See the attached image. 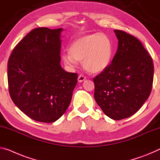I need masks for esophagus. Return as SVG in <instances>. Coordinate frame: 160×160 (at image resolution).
Listing matches in <instances>:
<instances>
[{
	"mask_svg": "<svg viewBox=\"0 0 160 160\" xmlns=\"http://www.w3.org/2000/svg\"><path fill=\"white\" fill-rule=\"evenodd\" d=\"M78 82H82L85 80H86V77H85V75H80L79 76H78Z\"/></svg>",
	"mask_w": 160,
	"mask_h": 160,
	"instance_id": "obj_1",
	"label": "esophagus"
}]
</instances>
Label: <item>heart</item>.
<instances>
[{"label":"heart","instance_id":"obj_1","mask_svg":"<svg viewBox=\"0 0 160 160\" xmlns=\"http://www.w3.org/2000/svg\"><path fill=\"white\" fill-rule=\"evenodd\" d=\"M113 44L110 37L102 32L88 34L78 38L68 48L69 54L62 55V61L70 67L82 62L86 70L92 73L102 72L113 56Z\"/></svg>","mask_w":160,"mask_h":160}]
</instances>
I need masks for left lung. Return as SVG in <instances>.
Wrapping results in <instances>:
<instances>
[{"label": "left lung", "instance_id": "left-lung-1", "mask_svg": "<svg viewBox=\"0 0 160 160\" xmlns=\"http://www.w3.org/2000/svg\"><path fill=\"white\" fill-rule=\"evenodd\" d=\"M118 48L111 64L94 78L95 100L111 119L128 118L139 110L152 88V59L133 35L115 30Z\"/></svg>", "mask_w": 160, "mask_h": 160}]
</instances>
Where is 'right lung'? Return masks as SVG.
Returning <instances> with one entry per match:
<instances>
[{"label": "right lung", "instance_id": "right-lung-1", "mask_svg": "<svg viewBox=\"0 0 160 160\" xmlns=\"http://www.w3.org/2000/svg\"><path fill=\"white\" fill-rule=\"evenodd\" d=\"M62 28H37L25 35L8 62V82L12 102L30 118L58 120L69 106L77 73L60 65Z\"/></svg>", "mask_w": 160, "mask_h": 160}]
</instances>
